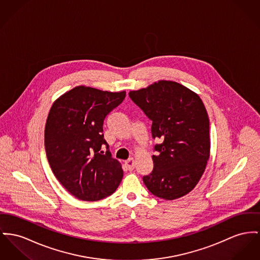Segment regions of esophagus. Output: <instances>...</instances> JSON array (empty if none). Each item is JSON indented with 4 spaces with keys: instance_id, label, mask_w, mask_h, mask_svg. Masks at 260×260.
Returning a JSON list of instances; mask_svg holds the SVG:
<instances>
[{
    "instance_id": "1",
    "label": "esophagus",
    "mask_w": 260,
    "mask_h": 260,
    "mask_svg": "<svg viewBox=\"0 0 260 260\" xmlns=\"http://www.w3.org/2000/svg\"><path fill=\"white\" fill-rule=\"evenodd\" d=\"M135 166H136V161L133 157H130L125 161V167L128 171H133L135 169Z\"/></svg>"
}]
</instances>
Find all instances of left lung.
Returning a JSON list of instances; mask_svg holds the SVG:
<instances>
[{"mask_svg": "<svg viewBox=\"0 0 260 260\" xmlns=\"http://www.w3.org/2000/svg\"><path fill=\"white\" fill-rule=\"evenodd\" d=\"M129 96L153 121L154 170L143 177L156 197L174 200L191 190L205 172L210 157L209 117L200 96L173 81L160 80Z\"/></svg>", "mask_w": 260, "mask_h": 260, "instance_id": "left-lung-1", "label": "left lung"}]
</instances>
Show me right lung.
Here are the masks:
<instances>
[{
    "label": "right lung",
    "instance_id": "right-lung-1",
    "mask_svg": "<svg viewBox=\"0 0 260 260\" xmlns=\"http://www.w3.org/2000/svg\"><path fill=\"white\" fill-rule=\"evenodd\" d=\"M125 95V90L78 86L60 95L50 108L44 130L47 159L56 178L80 200H101L121 182V164L109 151H102V146L108 149L104 118Z\"/></svg>",
    "mask_w": 260,
    "mask_h": 260
}]
</instances>
